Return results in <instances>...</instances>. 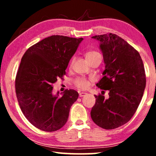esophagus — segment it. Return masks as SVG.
<instances>
[{"label":"esophagus","mask_w":156,"mask_h":156,"mask_svg":"<svg viewBox=\"0 0 156 156\" xmlns=\"http://www.w3.org/2000/svg\"><path fill=\"white\" fill-rule=\"evenodd\" d=\"M86 94H87V93H84V92H80V93H79V96L83 97L85 96Z\"/></svg>","instance_id":"1"}]
</instances>
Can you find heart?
<instances>
[{"label": "heart", "mask_w": 156, "mask_h": 156, "mask_svg": "<svg viewBox=\"0 0 156 156\" xmlns=\"http://www.w3.org/2000/svg\"><path fill=\"white\" fill-rule=\"evenodd\" d=\"M96 56H100V55L99 54V53H98L96 51H94L87 53L85 55V58L87 60L91 58L96 57ZM73 62V60L72 61V63ZM74 84L77 87L82 89H87L89 88V85H90V83H89V81L84 78H76L74 81Z\"/></svg>", "instance_id": "obj_1"}]
</instances>
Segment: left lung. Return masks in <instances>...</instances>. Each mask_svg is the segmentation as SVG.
Listing matches in <instances>:
<instances>
[{"label": "left lung", "mask_w": 156, "mask_h": 156, "mask_svg": "<svg viewBox=\"0 0 156 156\" xmlns=\"http://www.w3.org/2000/svg\"><path fill=\"white\" fill-rule=\"evenodd\" d=\"M103 55L104 76L96 86L109 90V98L95 96L91 117L100 127L113 129L125 125L136 112L146 87L144 67L139 53L115 34L94 36Z\"/></svg>", "instance_id": "obj_1"}]
</instances>
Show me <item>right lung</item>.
<instances>
[{
	"mask_svg": "<svg viewBox=\"0 0 156 156\" xmlns=\"http://www.w3.org/2000/svg\"><path fill=\"white\" fill-rule=\"evenodd\" d=\"M83 38L51 36L30 47L21 59L15 81L20 107L31 125L44 131L62 128L78 98L73 89L59 96L53 84L65 74L70 59Z\"/></svg>",
	"mask_w": 156,
	"mask_h": 156,
	"instance_id": "add662e5",
	"label": "right lung"
}]
</instances>
